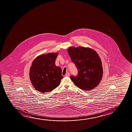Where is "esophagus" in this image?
<instances>
[{
    "label": "esophagus",
    "mask_w": 132,
    "mask_h": 132,
    "mask_svg": "<svg viewBox=\"0 0 132 132\" xmlns=\"http://www.w3.org/2000/svg\"><path fill=\"white\" fill-rule=\"evenodd\" d=\"M65 76L69 77V76H70V73H69V72H67L66 74L65 75Z\"/></svg>",
    "instance_id": "esophagus-1"
}]
</instances>
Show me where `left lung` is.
<instances>
[{"mask_svg":"<svg viewBox=\"0 0 132 132\" xmlns=\"http://www.w3.org/2000/svg\"><path fill=\"white\" fill-rule=\"evenodd\" d=\"M68 52L78 70L77 76H70L75 85L85 91L96 87L103 76L102 62L98 54L92 49L81 46L71 47Z\"/></svg>","mask_w":132,"mask_h":132,"instance_id":"left-lung-1","label":"left lung"}]
</instances>
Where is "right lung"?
Segmentation results:
<instances>
[{"mask_svg": "<svg viewBox=\"0 0 132 132\" xmlns=\"http://www.w3.org/2000/svg\"><path fill=\"white\" fill-rule=\"evenodd\" d=\"M57 56L56 53L42 55L32 62L29 71L30 80L35 89L41 93L55 89L63 78L61 69L55 65Z\"/></svg>", "mask_w": 132, "mask_h": 132, "instance_id": "right-lung-1", "label": "right lung"}]
</instances>
